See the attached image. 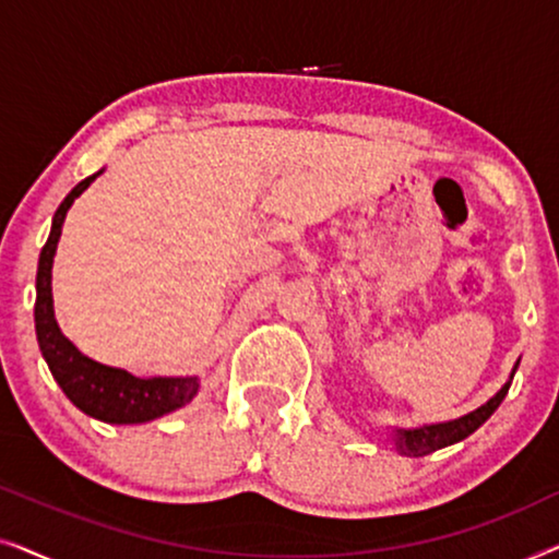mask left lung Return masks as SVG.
Returning a JSON list of instances; mask_svg holds the SVG:
<instances>
[{
	"mask_svg": "<svg viewBox=\"0 0 559 559\" xmlns=\"http://www.w3.org/2000/svg\"><path fill=\"white\" fill-rule=\"evenodd\" d=\"M509 386H511V381H507L501 392L496 394L493 400H488L484 407H478L476 412H471V415H465L461 419H453V423L419 427V430H396V435H394L396 450H400L402 455L419 457V455H430V453H435V450H440L445 445H453V442L465 440L471 432H476L496 409H499V404L503 402V396H507Z\"/></svg>",
	"mask_w": 559,
	"mask_h": 559,
	"instance_id": "left-lung-1",
	"label": "left lung"
}]
</instances>
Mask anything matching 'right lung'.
Returning <instances> with one entry per match:
<instances>
[{"mask_svg": "<svg viewBox=\"0 0 559 559\" xmlns=\"http://www.w3.org/2000/svg\"><path fill=\"white\" fill-rule=\"evenodd\" d=\"M98 175V173H96ZM96 175L81 180L66 201L58 205L52 216V228L48 241L40 251V264H37V297H35V333L40 350L48 361L52 379L58 381L68 400L86 415L111 425H136L150 423V419L163 417L167 412L182 407L198 394L195 377L180 379H136L124 369H111V366L91 361L83 356L71 341L60 333L52 316V293H50V270L52 257H56L60 228H63L66 213L71 203L94 182Z\"/></svg>", "mask_w": 559, "mask_h": 559, "instance_id": "add662e5", "label": "right lung"}]
</instances>
